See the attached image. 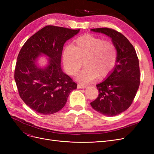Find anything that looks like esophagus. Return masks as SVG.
<instances>
[{
    "mask_svg": "<svg viewBox=\"0 0 154 154\" xmlns=\"http://www.w3.org/2000/svg\"><path fill=\"white\" fill-rule=\"evenodd\" d=\"M85 87H86L85 86L82 85H81V84H78V88H85Z\"/></svg>",
    "mask_w": 154,
    "mask_h": 154,
    "instance_id": "34e87169",
    "label": "esophagus"
}]
</instances>
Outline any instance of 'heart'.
<instances>
[{
	"instance_id": "b5f03b06",
	"label": "heart",
	"mask_w": 154,
	"mask_h": 154,
	"mask_svg": "<svg viewBox=\"0 0 154 154\" xmlns=\"http://www.w3.org/2000/svg\"><path fill=\"white\" fill-rule=\"evenodd\" d=\"M117 57L112 42L89 35L79 37L73 46H67L62 55L64 68L71 76L76 75L84 62L85 67L77 77L82 84L94 81L98 75H108L115 67Z\"/></svg>"
}]
</instances>
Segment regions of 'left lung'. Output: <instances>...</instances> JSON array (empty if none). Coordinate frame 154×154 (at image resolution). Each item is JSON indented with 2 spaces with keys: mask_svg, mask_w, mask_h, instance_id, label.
<instances>
[{
  "mask_svg": "<svg viewBox=\"0 0 154 154\" xmlns=\"http://www.w3.org/2000/svg\"><path fill=\"white\" fill-rule=\"evenodd\" d=\"M91 31L109 36L117 49L115 67L104 81L96 85L99 95L91 103L99 113L114 116L128 109L136 96L140 83L139 60L134 46L121 32L107 27Z\"/></svg>",
  "mask_w": 154,
  "mask_h": 154,
  "instance_id": "obj_1",
  "label": "left lung"
}]
</instances>
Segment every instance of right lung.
<instances>
[{"mask_svg": "<svg viewBox=\"0 0 154 154\" xmlns=\"http://www.w3.org/2000/svg\"><path fill=\"white\" fill-rule=\"evenodd\" d=\"M80 29L47 26L31 36L18 55L15 80L21 99L41 114L57 112L66 105L70 92L77 88L71 77L62 71V53L64 44ZM48 56V65L37 64L41 55Z\"/></svg>", "mask_w": 154, "mask_h": 154, "instance_id": "1", "label": "right lung"}]
</instances>
